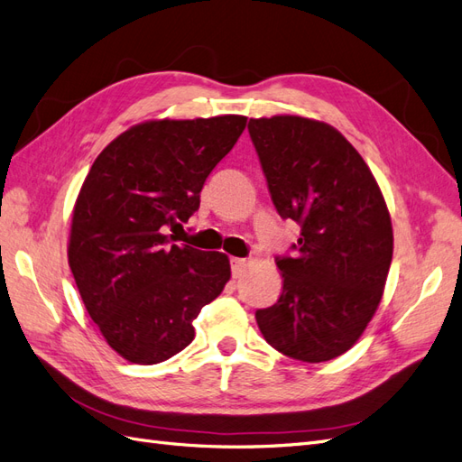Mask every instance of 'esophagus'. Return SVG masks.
Wrapping results in <instances>:
<instances>
[{
  "label": "esophagus",
  "mask_w": 462,
  "mask_h": 462,
  "mask_svg": "<svg viewBox=\"0 0 462 462\" xmlns=\"http://www.w3.org/2000/svg\"><path fill=\"white\" fill-rule=\"evenodd\" d=\"M246 265H248V260H245V258H231V273H233V277L235 279L241 277L245 273V270H246Z\"/></svg>",
  "instance_id": "esophagus-1"
}]
</instances>
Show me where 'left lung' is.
Masks as SVG:
<instances>
[{
  "label": "left lung",
  "mask_w": 462,
  "mask_h": 462,
  "mask_svg": "<svg viewBox=\"0 0 462 462\" xmlns=\"http://www.w3.org/2000/svg\"><path fill=\"white\" fill-rule=\"evenodd\" d=\"M248 133L277 214L300 226L295 254L277 258L282 297L256 310L275 351L302 362L346 353L380 306L393 258L383 194L355 146L324 121L273 116Z\"/></svg>",
  "instance_id": "obj_1"
}]
</instances>
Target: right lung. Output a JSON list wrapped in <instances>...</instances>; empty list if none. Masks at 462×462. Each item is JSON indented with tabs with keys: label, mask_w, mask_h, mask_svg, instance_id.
<instances>
[{
	"label": "right lung",
	"mask_w": 462,
	"mask_h": 462,
	"mask_svg": "<svg viewBox=\"0 0 462 462\" xmlns=\"http://www.w3.org/2000/svg\"><path fill=\"white\" fill-rule=\"evenodd\" d=\"M245 127V116L138 123L100 152L80 187L69 268L106 343L133 365L183 351L194 318L229 282L226 254L175 245L167 231L197 212Z\"/></svg>",
	"instance_id": "obj_1"
}]
</instances>
